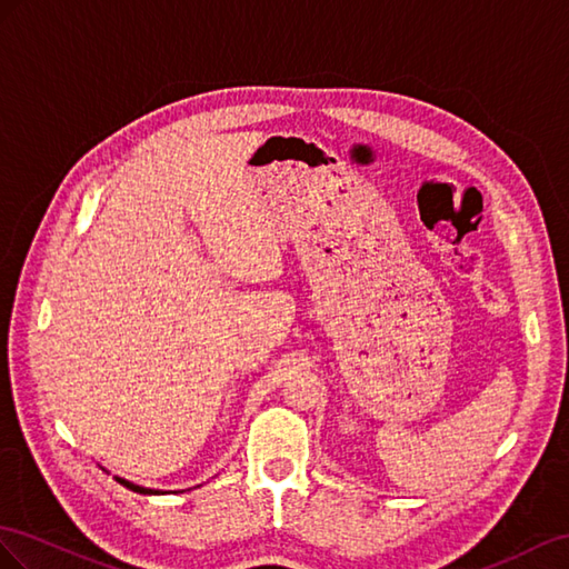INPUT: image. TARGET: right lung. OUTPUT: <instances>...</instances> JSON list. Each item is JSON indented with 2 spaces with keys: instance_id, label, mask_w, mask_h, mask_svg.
Masks as SVG:
<instances>
[{
  "instance_id": "add662e5",
  "label": "right lung",
  "mask_w": 569,
  "mask_h": 569,
  "mask_svg": "<svg viewBox=\"0 0 569 569\" xmlns=\"http://www.w3.org/2000/svg\"><path fill=\"white\" fill-rule=\"evenodd\" d=\"M117 481L119 483H123L126 489H131V491H136V493H159V491H152V489H142V486H136V483H131V481H126V479H119L117 477Z\"/></svg>"
}]
</instances>
